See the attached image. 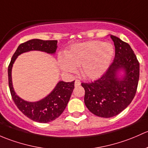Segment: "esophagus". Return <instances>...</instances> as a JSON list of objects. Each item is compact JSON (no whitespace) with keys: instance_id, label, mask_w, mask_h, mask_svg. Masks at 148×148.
I'll use <instances>...</instances> for the list:
<instances>
[{"instance_id":"34e87169","label":"esophagus","mask_w":148,"mask_h":148,"mask_svg":"<svg viewBox=\"0 0 148 148\" xmlns=\"http://www.w3.org/2000/svg\"><path fill=\"white\" fill-rule=\"evenodd\" d=\"M80 84H81V83H80V80H76L75 81V86H79V85H80Z\"/></svg>"}]
</instances>
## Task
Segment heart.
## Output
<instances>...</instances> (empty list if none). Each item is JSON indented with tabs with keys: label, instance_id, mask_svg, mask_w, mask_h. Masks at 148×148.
Returning a JSON list of instances; mask_svg holds the SVG:
<instances>
[{
	"label": "heart",
	"instance_id": "heart-1",
	"mask_svg": "<svg viewBox=\"0 0 148 148\" xmlns=\"http://www.w3.org/2000/svg\"><path fill=\"white\" fill-rule=\"evenodd\" d=\"M114 56V48L109 42L88 41L74 45L60 56L59 67L63 72L74 73L81 65L82 75L88 79H96L105 73Z\"/></svg>",
	"mask_w": 148,
	"mask_h": 148
}]
</instances>
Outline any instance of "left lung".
Wrapping results in <instances>:
<instances>
[{
    "label": "left lung",
    "instance_id": "1",
    "mask_svg": "<svg viewBox=\"0 0 148 148\" xmlns=\"http://www.w3.org/2000/svg\"><path fill=\"white\" fill-rule=\"evenodd\" d=\"M115 48V59L101 77L82 83L85 104L94 115L112 118L124 110L135 97L140 75V64L127 42L110 35Z\"/></svg>",
    "mask_w": 148,
    "mask_h": 148
}]
</instances>
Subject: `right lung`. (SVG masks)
I'll use <instances>...</instances> for the list:
<instances>
[{"instance_id":"right-lung-1","label":"right lung","mask_w":148,"mask_h":148,"mask_svg":"<svg viewBox=\"0 0 148 148\" xmlns=\"http://www.w3.org/2000/svg\"><path fill=\"white\" fill-rule=\"evenodd\" d=\"M58 48L57 40H42L33 39L21 44L12 57L8 69V84L12 98L18 109L33 121L47 123L58 118L71 98L74 89V83L60 80L53 90L45 97L36 102L23 100L16 94L12 81V68L15 61L20 55L30 51H40L54 55Z\"/></svg>"}]
</instances>
